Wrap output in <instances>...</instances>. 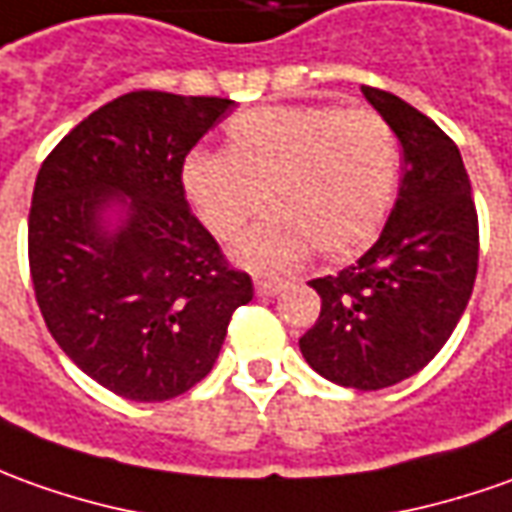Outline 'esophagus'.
Segmentation results:
<instances>
[{"instance_id": "1", "label": "esophagus", "mask_w": 512, "mask_h": 512, "mask_svg": "<svg viewBox=\"0 0 512 512\" xmlns=\"http://www.w3.org/2000/svg\"><path fill=\"white\" fill-rule=\"evenodd\" d=\"M255 291L260 297H274V294L283 291V283H277V280H255Z\"/></svg>"}]
</instances>
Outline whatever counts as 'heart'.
Listing matches in <instances>:
<instances>
[{
	"mask_svg": "<svg viewBox=\"0 0 512 512\" xmlns=\"http://www.w3.org/2000/svg\"><path fill=\"white\" fill-rule=\"evenodd\" d=\"M401 179V151L381 114L342 106H266L224 128V151L184 159L182 190L212 238L257 271H283L311 252L350 257L370 246Z\"/></svg>",
	"mask_w": 512,
	"mask_h": 512,
	"instance_id": "obj_1",
	"label": "heart"
}]
</instances>
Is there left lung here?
I'll list each match as a JSON object with an SVG mask.
<instances>
[{"instance_id": "1", "label": "left lung", "mask_w": 512, "mask_h": 512, "mask_svg": "<svg viewBox=\"0 0 512 512\" xmlns=\"http://www.w3.org/2000/svg\"><path fill=\"white\" fill-rule=\"evenodd\" d=\"M403 148V179L381 238L339 274L311 280L322 300L300 339L322 378L384 389L440 353L471 300L479 221L460 148L401 97L361 86Z\"/></svg>"}]
</instances>
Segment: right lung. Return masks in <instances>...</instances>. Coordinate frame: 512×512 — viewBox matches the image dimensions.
Masks as SVG:
<instances>
[{"mask_svg": "<svg viewBox=\"0 0 512 512\" xmlns=\"http://www.w3.org/2000/svg\"><path fill=\"white\" fill-rule=\"evenodd\" d=\"M232 106L128 92L75 125L38 170L27 255L41 316L83 373L128 401L196 387L255 294L182 190L184 156Z\"/></svg>", "mask_w": 512, "mask_h": 512, "instance_id": "obj_1", "label": "right lung"}]
</instances>
